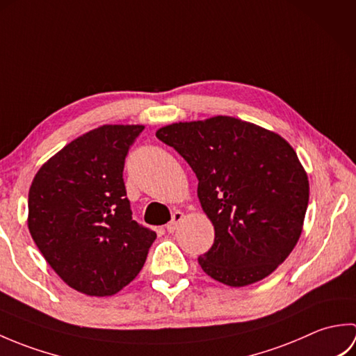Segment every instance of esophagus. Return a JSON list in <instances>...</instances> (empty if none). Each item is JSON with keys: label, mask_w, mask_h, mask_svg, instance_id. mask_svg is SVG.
Instances as JSON below:
<instances>
[{"label": "esophagus", "mask_w": 356, "mask_h": 356, "mask_svg": "<svg viewBox=\"0 0 356 356\" xmlns=\"http://www.w3.org/2000/svg\"><path fill=\"white\" fill-rule=\"evenodd\" d=\"M182 218H184V213H180V211H176V213L172 214V218H171V222L166 225V231L168 232H174L176 231V228H177V225L182 222Z\"/></svg>", "instance_id": "esophagus-1"}]
</instances>
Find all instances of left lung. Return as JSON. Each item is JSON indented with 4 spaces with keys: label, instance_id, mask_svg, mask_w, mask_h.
Segmentation results:
<instances>
[{
    "label": "left lung",
    "instance_id": "left-lung-1",
    "mask_svg": "<svg viewBox=\"0 0 356 356\" xmlns=\"http://www.w3.org/2000/svg\"><path fill=\"white\" fill-rule=\"evenodd\" d=\"M199 180L197 195L214 225L199 257L207 274L232 287L260 282L282 264L303 231L307 174L282 136L229 116L159 128Z\"/></svg>",
    "mask_w": 356,
    "mask_h": 356
}]
</instances>
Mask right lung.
<instances>
[{"mask_svg":"<svg viewBox=\"0 0 356 356\" xmlns=\"http://www.w3.org/2000/svg\"><path fill=\"white\" fill-rule=\"evenodd\" d=\"M143 125H102L45 162L29 191V231L51 269L90 297L115 295L143 268L156 232L131 217L128 149Z\"/></svg>","mask_w":356,"mask_h":356,"instance_id":"add662e5","label":"right lung"}]
</instances>
